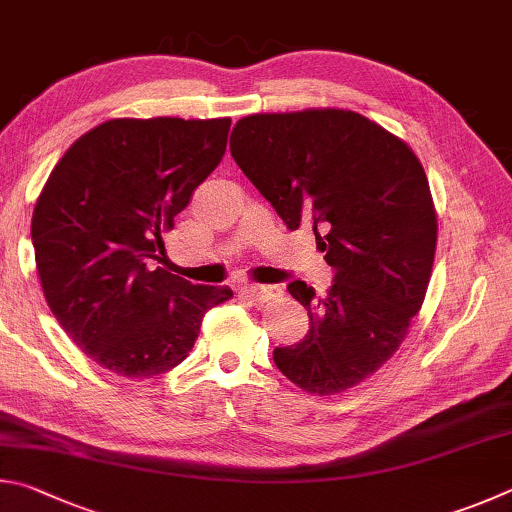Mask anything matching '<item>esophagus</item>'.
<instances>
[{
    "instance_id": "obj_1",
    "label": "esophagus",
    "mask_w": 512,
    "mask_h": 512,
    "mask_svg": "<svg viewBox=\"0 0 512 512\" xmlns=\"http://www.w3.org/2000/svg\"><path fill=\"white\" fill-rule=\"evenodd\" d=\"M245 294L256 303H267L272 301L276 294H279V290L274 288V285H249V288H245Z\"/></svg>"
}]
</instances>
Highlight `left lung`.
Masks as SVG:
<instances>
[{
	"label": "left lung",
	"mask_w": 512,
	"mask_h": 512,
	"mask_svg": "<svg viewBox=\"0 0 512 512\" xmlns=\"http://www.w3.org/2000/svg\"><path fill=\"white\" fill-rule=\"evenodd\" d=\"M229 148L288 229H315L335 270L326 297L288 285L312 326L274 348L276 366L315 396L357 387L405 342L432 279L438 220L423 164L396 134L337 107L249 114Z\"/></svg>",
	"instance_id": "1"
}]
</instances>
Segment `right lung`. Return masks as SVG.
Instances as JSON below:
<instances>
[{
	"label": "right lung",
	"mask_w": 512,
	"mask_h": 512,
	"mask_svg": "<svg viewBox=\"0 0 512 512\" xmlns=\"http://www.w3.org/2000/svg\"><path fill=\"white\" fill-rule=\"evenodd\" d=\"M231 119H110L71 143L35 202V267L53 317L103 369L139 380L191 351L233 292L155 267L166 231L227 150Z\"/></svg>",
	"instance_id": "right-lung-1"
}]
</instances>
